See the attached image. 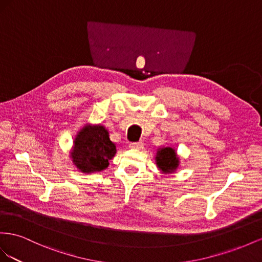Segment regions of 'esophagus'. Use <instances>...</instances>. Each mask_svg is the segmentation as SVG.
Segmentation results:
<instances>
[{
	"label": "esophagus",
	"instance_id": "34e87169",
	"mask_svg": "<svg viewBox=\"0 0 262 262\" xmlns=\"http://www.w3.org/2000/svg\"><path fill=\"white\" fill-rule=\"evenodd\" d=\"M144 147L143 141H138V143H130L129 148L130 149H141Z\"/></svg>",
	"mask_w": 262,
	"mask_h": 262
}]
</instances>
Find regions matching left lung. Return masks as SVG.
<instances>
[{"instance_id": "8db88e82", "label": "left lung", "mask_w": 262, "mask_h": 262, "mask_svg": "<svg viewBox=\"0 0 262 262\" xmlns=\"http://www.w3.org/2000/svg\"><path fill=\"white\" fill-rule=\"evenodd\" d=\"M155 162L161 173L170 174L177 172L178 168L180 167V157L173 147L162 146L157 149Z\"/></svg>"}]
</instances>
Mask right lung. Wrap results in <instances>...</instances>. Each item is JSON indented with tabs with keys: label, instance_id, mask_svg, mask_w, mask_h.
Listing matches in <instances>:
<instances>
[{
	"label": "right lung",
	"instance_id": "add662e5",
	"mask_svg": "<svg viewBox=\"0 0 262 262\" xmlns=\"http://www.w3.org/2000/svg\"><path fill=\"white\" fill-rule=\"evenodd\" d=\"M116 151L105 126L86 123L74 136L70 159L80 172L91 174L105 170Z\"/></svg>",
	"mask_w": 262,
	"mask_h": 262
}]
</instances>
